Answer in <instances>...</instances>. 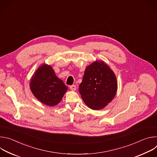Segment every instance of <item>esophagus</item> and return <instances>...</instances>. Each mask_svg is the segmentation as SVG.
Instances as JSON below:
<instances>
[{
  "instance_id": "1",
  "label": "esophagus",
  "mask_w": 157,
  "mask_h": 157,
  "mask_svg": "<svg viewBox=\"0 0 157 157\" xmlns=\"http://www.w3.org/2000/svg\"><path fill=\"white\" fill-rule=\"evenodd\" d=\"M70 87L71 90L76 91V85H71V86H70Z\"/></svg>"
}]
</instances>
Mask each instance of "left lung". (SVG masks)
I'll list each match as a JSON object with an SVG mask.
<instances>
[{"mask_svg": "<svg viewBox=\"0 0 157 157\" xmlns=\"http://www.w3.org/2000/svg\"><path fill=\"white\" fill-rule=\"evenodd\" d=\"M117 89L114 73L102 61H96L87 67L79 86L83 101L93 110L105 107L114 98Z\"/></svg>", "mask_w": 157, "mask_h": 157, "instance_id": "1", "label": "left lung"}]
</instances>
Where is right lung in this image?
Wrapping results in <instances>:
<instances>
[{
    "label": "right lung",
    "instance_id": "1",
    "mask_svg": "<svg viewBox=\"0 0 157 157\" xmlns=\"http://www.w3.org/2000/svg\"><path fill=\"white\" fill-rule=\"evenodd\" d=\"M30 87L35 97L49 106L58 104L68 90L62 80L55 75L50 65L40 66L30 79Z\"/></svg>",
    "mask_w": 157,
    "mask_h": 157
}]
</instances>
